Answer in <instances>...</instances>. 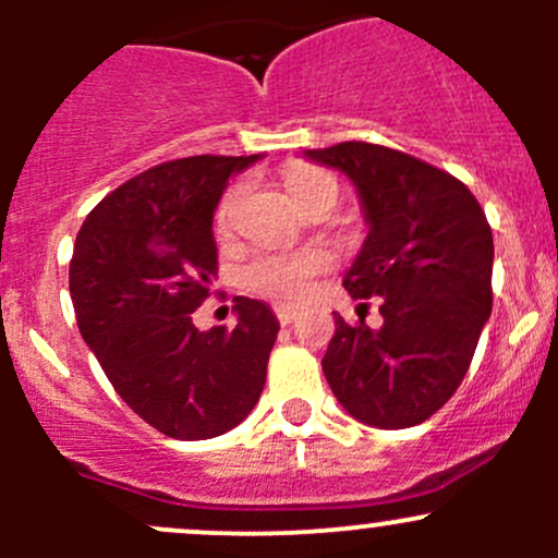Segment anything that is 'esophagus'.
<instances>
[{"instance_id": "1", "label": "esophagus", "mask_w": 558, "mask_h": 558, "mask_svg": "<svg viewBox=\"0 0 558 558\" xmlns=\"http://www.w3.org/2000/svg\"><path fill=\"white\" fill-rule=\"evenodd\" d=\"M275 318H278L280 326H289L296 318V311L289 305H275Z\"/></svg>"}]
</instances>
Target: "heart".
Instances as JSON below:
<instances>
[{
  "mask_svg": "<svg viewBox=\"0 0 558 558\" xmlns=\"http://www.w3.org/2000/svg\"><path fill=\"white\" fill-rule=\"evenodd\" d=\"M286 189L291 191L302 207L320 196H331L337 202V180L329 172L313 165H291L283 172ZM245 194V183L229 185L218 199L216 213H213V227L218 234L232 232L234 210H238L240 199ZM331 267V256L318 247H305V251H262L251 256L240 267V286L247 294L264 296L278 305H296L305 300L313 289V280L320 272Z\"/></svg>",
  "mask_w": 558,
  "mask_h": 558,
  "instance_id": "obj_1",
  "label": "heart"
}]
</instances>
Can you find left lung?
I'll return each instance as SVG.
<instances>
[{
    "mask_svg": "<svg viewBox=\"0 0 558 558\" xmlns=\"http://www.w3.org/2000/svg\"><path fill=\"white\" fill-rule=\"evenodd\" d=\"M362 196L369 234L342 286L380 302L384 326L335 315L320 362L337 402L362 424L404 429L435 415L470 369L492 315L494 238L451 172L373 143L305 150Z\"/></svg>",
    "mask_w": 558,
    "mask_h": 558,
    "instance_id": "left-lung-1",
    "label": "left lung"
}]
</instances>
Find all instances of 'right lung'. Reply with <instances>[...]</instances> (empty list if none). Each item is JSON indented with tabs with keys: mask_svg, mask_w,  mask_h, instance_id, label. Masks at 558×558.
I'll return each instance as SVG.
<instances>
[{
	"mask_svg": "<svg viewBox=\"0 0 558 558\" xmlns=\"http://www.w3.org/2000/svg\"><path fill=\"white\" fill-rule=\"evenodd\" d=\"M258 156H185L126 180L83 221L70 262L77 329L123 402L161 435L210 440L258 402L278 320L234 296L238 326L191 313L218 272L213 210Z\"/></svg>",
	"mask_w": 558,
	"mask_h": 558,
	"instance_id": "obj_1",
	"label": "right lung"
}]
</instances>
